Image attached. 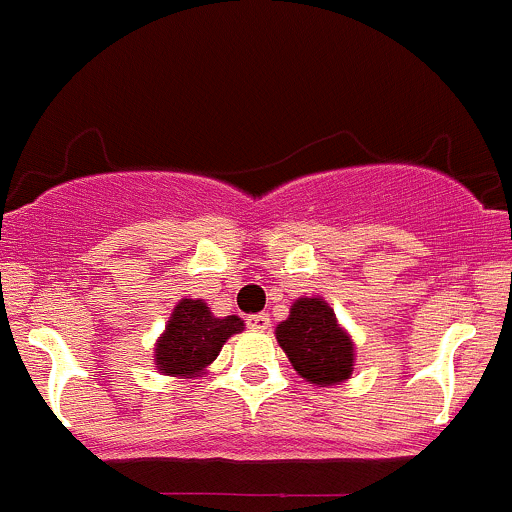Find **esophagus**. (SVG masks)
<instances>
[{
	"label": "esophagus",
	"mask_w": 512,
	"mask_h": 512,
	"mask_svg": "<svg viewBox=\"0 0 512 512\" xmlns=\"http://www.w3.org/2000/svg\"><path fill=\"white\" fill-rule=\"evenodd\" d=\"M247 327L257 329V332H265V329L270 327V314H250V317H247Z\"/></svg>",
	"instance_id": "1"
}]
</instances>
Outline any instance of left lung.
Here are the masks:
<instances>
[{"label": "left lung", "instance_id": "8db88e82", "mask_svg": "<svg viewBox=\"0 0 512 512\" xmlns=\"http://www.w3.org/2000/svg\"><path fill=\"white\" fill-rule=\"evenodd\" d=\"M277 344L304 381L337 386L354 374V339L322 297H299L275 327Z\"/></svg>", "mask_w": 512, "mask_h": 512}]
</instances>
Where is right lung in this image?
Listing matches in <instances>:
<instances>
[{"mask_svg": "<svg viewBox=\"0 0 512 512\" xmlns=\"http://www.w3.org/2000/svg\"><path fill=\"white\" fill-rule=\"evenodd\" d=\"M245 322L235 314L215 317L208 302L183 297L173 307L163 334L153 347V361L163 376L195 379L218 359L220 349L232 334H240Z\"/></svg>", "mask_w": 512, "mask_h": 512, "instance_id": "right-lung-1", "label": "right lung"}]
</instances>
